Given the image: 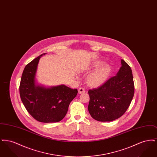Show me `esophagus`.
<instances>
[{"label": "esophagus", "instance_id": "esophagus-1", "mask_svg": "<svg viewBox=\"0 0 157 157\" xmlns=\"http://www.w3.org/2000/svg\"><path fill=\"white\" fill-rule=\"evenodd\" d=\"M78 92H79V94L84 93V92H85V88H82V87H81V88H79V90H78Z\"/></svg>", "mask_w": 157, "mask_h": 157}]
</instances>
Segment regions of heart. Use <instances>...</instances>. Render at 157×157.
Listing matches in <instances>:
<instances>
[{"instance_id": "heart-1", "label": "heart", "mask_w": 157, "mask_h": 157, "mask_svg": "<svg viewBox=\"0 0 157 157\" xmlns=\"http://www.w3.org/2000/svg\"><path fill=\"white\" fill-rule=\"evenodd\" d=\"M101 63V62H99L95 64V66H98ZM110 68L106 65L98 68L87 77V83L92 86H98L101 85L106 80Z\"/></svg>"}]
</instances>
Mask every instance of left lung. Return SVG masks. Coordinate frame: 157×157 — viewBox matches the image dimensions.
<instances>
[{
    "label": "left lung",
    "instance_id": "8db88e82",
    "mask_svg": "<svg viewBox=\"0 0 157 157\" xmlns=\"http://www.w3.org/2000/svg\"><path fill=\"white\" fill-rule=\"evenodd\" d=\"M88 94V111L94 120L110 122L119 118L126 112L134 95L131 68L121 59L117 75L97 88L89 90Z\"/></svg>",
    "mask_w": 157,
    "mask_h": 157
}]
</instances>
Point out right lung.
<instances>
[{
    "label": "right lung",
    "mask_w": 157,
    "mask_h": 157,
    "mask_svg": "<svg viewBox=\"0 0 157 157\" xmlns=\"http://www.w3.org/2000/svg\"><path fill=\"white\" fill-rule=\"evenodd\" d=\"M43 53L32 60L25 67L19 86V93L25 107L37 121L57 122L66 115L71 102L78 94L73 90L61 85L51 88L36 85L35 75L39 60Z\"/></svg>",
    "instance_id": "obj_1"
}]
</instances>
